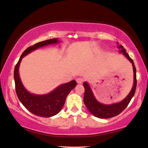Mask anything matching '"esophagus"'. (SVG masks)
I'll return each instance as SVG.
<instances>
[{"mask_svg":"<svg viewBox=\"0 0 148 148\" xmlns=\"http://www.w3.org/2000/svg\"><path fill=\"white\" fill-rule=\"evenodd\" d=\"M83 81H84L83 78H80V77H79V78L76 79V82H77V83H78V84H82V83L83 82Z\"/></svg>","mask_w":148,"mask_h":148,"instance_id":"34e87169","label":"esophagus"}]
</instances>
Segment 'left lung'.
<instances>
[{"mask_svg":"<svg viewBox=\"0 0 148 148\" xmlns=\"http://www.w3.org/2000/svg\"><path fill=\"white\" fill-rule=\"evenodd\" d=\"M117 48L120 49L119 52L122 53L125 58L132 64L134 69V84L132 90L127 96L119 103L113 104H103L99 102L95 97L90 85L87 82H84L83 86L84 87V103L89 112L96 117L100 119H109L119 115L130 103L131 100L134 96L136 90L137 80H136V69L133 60L130 57L129 54L126 52L125 49L121 45H119L117 42Z\"/></svg>","mask_w":148,"mask_h":148,"instance_id":"obj_1","label":"left lung"}]
</instances>
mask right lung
<instances>
[{"instance_id": "add662e5", "label": "right lung", "mask_w": 148, "mask_h": 148, "mask_svg": "<svg viewBox=\"0 0 148 148\" xmlns=\"http://www.w3.org/2000/svg\"><path fill=\"white\" fill-rule=\"evenodd\" d=\"M60 42V41L58 38H54L41 41L28 47L22 53L14 68V80L18 99L29 111L37 116L50 117L57 115L65 104L66 99L68 94L76 86V80H72L65 84H60L50 92L45 95L33 94L29 92L23 84L18 72L20 64L23 58L35 49L48 45L57 44Z\"/></svg>"}]
</instances>
